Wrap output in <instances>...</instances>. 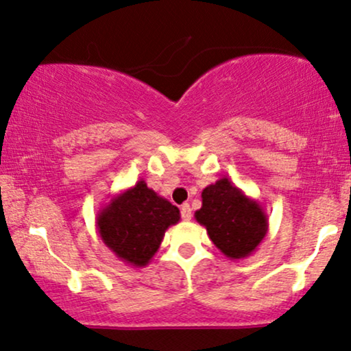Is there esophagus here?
Listing matches in <instances>:
<instances>
[{"mask_svg": "<svg viewBox=\"0 0 351 351\" xmlns=\"http://www.w3.org/2000/svg\"><path fill=\"white\" fill-rule=\"evenodd\" d=\"M191 217H193V214H191L189 204H183V206H181V219L184 221H189Z\"/></svg>", "mask_w": 351, "mask_h": 351, "instance_id": "34e87169", "label": "esophagus"}]
</instances>
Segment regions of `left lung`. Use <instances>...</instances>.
<instances>
[{"mask_svg":"<svg viewBox=\"0 0 351 351\" xmlns=\"http://www.w3.org/2000/svg\"><path fill=\"white\" fill-rule=\"evenodd\" d=\"M212 243L230 259H245L257 250L269 230L259 202L246 196L228 178L202 191V207L194 214Z\"/></svg>","mask_w":351,"mask_h":351,"instance_id":"obj_1","label":"left lung"}]
</instances>
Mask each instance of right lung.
<instances>
[{
	"instance_id": "obj_1",
	"label": "right lung",
	"mask_w": 351,
	"mask_h": 351,
	"mask_svg": "<svg viewBox=\"0 0 351 351\" xmlns=\"http://www.w3.org/2000/svg\"><path fill=\"white\" fill-rule=\"evenodd\" d=\"M180 208L150 189L144 180L110 199L97 214V232L123 263L145 267L165 232L180 221Z\"/></svg>"
}]
</instances>
